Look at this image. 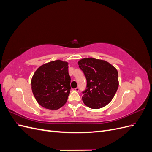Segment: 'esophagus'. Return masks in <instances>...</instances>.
I'll use <instances>...</instances> for the list:
<instances>
[{
  "mask_svg": "<svg viewBox=\"0 0 152 152\" xmlns=\"http://www.w3.org/2000/svg\"><path fill=\"white\" fill-rule=\"evenodd\" d=\"M74 91H77V92H79V87H77V88H75V89H73Z\"/></svg>",
  "mask_w": 152,
  "mask_h": 152,
  "instance_id": "esophagus-1",
  "label": "esophagus"
}]
</instances>
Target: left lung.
<instances>
[{
    "label": "left lung",
    "instance_id": "left-lung-1",
    "mask_svg": "<svg viewBox=\"0 0 152 152\" xmlns=\"http://www.w3.org/2000/svg\"><path fill=\"white\" fill-rule=\"evenodd\" d=\"M87 80L82 101L89 108H102L113 98L118 87V71L108 61L94 58L78 61Z\"/></svg>",
    "mask_w": 152,
    "mask_h": 152
}]
</instances>
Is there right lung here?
Returning a JSON list of instances; mask_svg holds the SVG:
<instances>
[{
	"label": "right lung",
	"instance_id": "1",
	"mask_svg": "<svg viewBox=\"0 0 152 152\" xmlns=\"http://www.w3.org/2000/svg\"><path fill=\"white\" fill-rule=\"evenodd\" d=\"M68 62L55 60L37 69L31 80V91L37 103L49 110H58L66 102L70 93Z\"/></svg>",
	"mask_w": 152,
	"mask_h": 152
}]
</instances>
